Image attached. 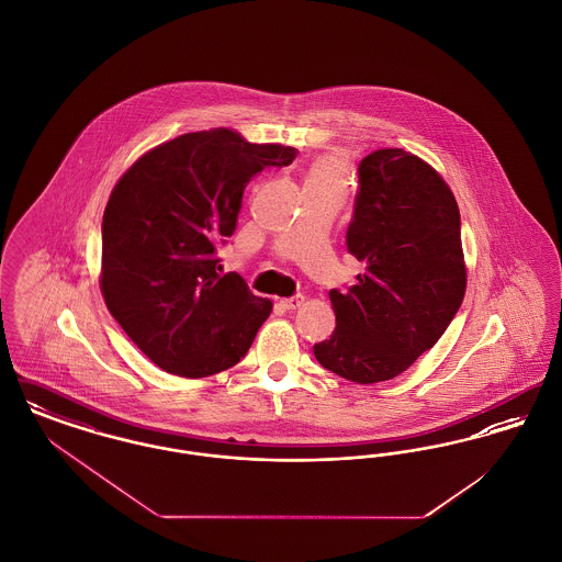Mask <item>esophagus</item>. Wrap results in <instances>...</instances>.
Here are the masks:
<instances>
[{"mask_svg": "<svg viewBox=\"0 0 562 562\" xmlns=\"http://www.w3.org/2000/svg\"><path fill=\"white\" fill-rule=\"evenodd\" d=\"M305 301V296L303 294H294V296H289V299H280V305L284 307V310H296V307H301V303Z\"/></svg>", "mask_w": 562, "mask_h": 562, "instance_id": "1", "label": "esophagus"}]
</instances>
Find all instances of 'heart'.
<instances>
[{
    "instance_id": "1",
    "label": "heart",
    "mask_w": 562,
    "mask_h": 562,
    "mask_svg": "<svg viewBox=\"0 0 562 562\" xmlns=\"http://www.w3.org/2000/svg\"><path fill=\"white\" fill-rule=\"evenodd\" d=\"M346 175V160L337 154L324 156L321 160L314 161L307 175V181L314 183H344Z\"/></svg>"
}]
</instances>
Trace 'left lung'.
<instances>
[{"label":"left lung","mask_w":562,"mask_h":562,"mask_svg":"<svg viewBox=\"0 0 562 562\" xmlns=\"http://www.w3.org/2000/svg\"><path fill=\"white\" fill-rule=\"evenodd\" d=\"M349 255L364 273L328 296L337 326L314 346L330 373L376 383L434 348L463 301L461 216L453 191L417 156L383 147L358 166Z\"/></svg>","instance_id":"8db88e82"}]
</instances>
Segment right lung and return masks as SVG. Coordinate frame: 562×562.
<instances>
[{
    "label": "right lung",
    "mask_w": 562,
    "mask_h": 562,
    "mask_svg": "<svg viewBox=\"0 0 562 562\" xmlns=\"http://www.w3.org/2000/svg\"><path fill=\"white\" fill-rule=\"evenodd\" d=\"M294 147L227 128L181 134L134 161L103 214L101 291L124 333L166 373L206 376L238 364L271 303L240 273H218L241 193Z\"/></svg>",
    "instance_id": "right-lung-1"
}]
</instances>
